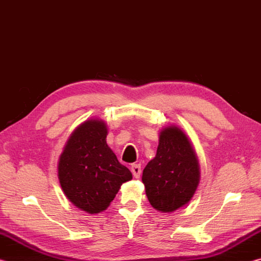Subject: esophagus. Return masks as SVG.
Here are the masks:
<instances>
[{"mask_svg": "<svg viewBox=\"0 0 261 261\" xmlns=\"http://www.w3.org/2000/svg\"><path fill=\"white\" fill-rule=\"evenodd\" d=\"M131 171H132V174H134V177L135 178H139L140 177V174H141V167H140V165H137V163H134V165L131 166Z\"/></svg>", "mask_w": 261, "mask_h": 261, "instance_id": "34e87169", "label": "esophagus"}]
</instances>
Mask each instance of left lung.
<instances>
[{"mask_svg": "<svg viewBox=\"0 0 261 261\" xmlns=\"http://www.w3.org/2000/svg\"><path fill=\"white\" fill-rule=\"evenodd\" d=\"M141 180L149 204L162 213H171L192 199L200 180L199 162L178 126L160 131L156 155L145 167Z\"/></svg>", "mask_w": 261, "mask_h": 261, "instance_id": "8db88e82", "label": "left lung"}]
</instances>
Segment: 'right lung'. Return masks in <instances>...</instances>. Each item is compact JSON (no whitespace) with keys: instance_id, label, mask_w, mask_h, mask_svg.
<instances>
[{"instance_id":"add662e5","label":"right lung","mask_w":261,"mask_h":261,"mask_svg":"<svg viewBox=\"0 0 261 261\" xmlns=\"http://www.w3.org/2000/svg\"><path fill=\"white\" fill-rule=\"evenodd\" d=\"M107 124L91 118L78 125L62 152L57 176L65 196L79 210L98 214L108 208L121 185L132 179L107 145Z\"/></svg>"}]
</instances>
